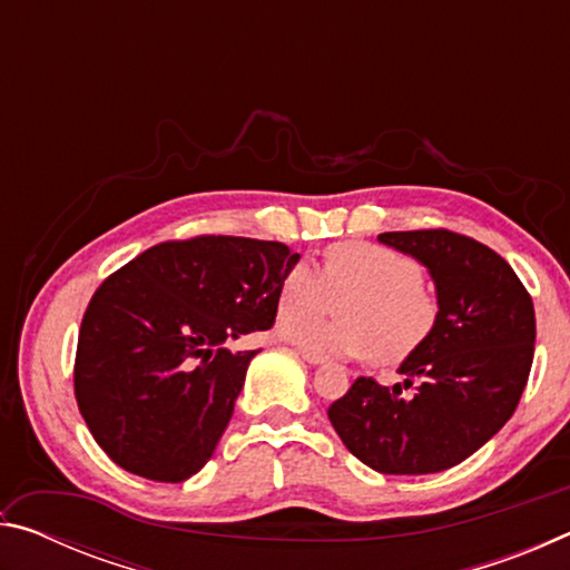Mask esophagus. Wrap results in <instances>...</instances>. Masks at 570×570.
<instances>
[{
    "instance_id": "34e87169",
    "label": "esophagus",
    "mask_w": 570,
    "mask_h": 570,
    "mask_svg": "<svg viewBox=\"0 0 570 570\" xmlns=\"http://www.w3.org/2000/svg\"><path fill=\"white\" fill-rule=\"evenodd\" d=\"M298 354H302V360H306L308 364H324L326 362V356H322V354H316V352H308V350H304V346H298L296 350Z\"/></svg>"
}]
</instances>
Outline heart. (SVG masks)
<instances>
[{
	"label": "heart",
	"mask_w": 570,
	"mask_h": 570,
	"mask_svg": "<svg viewBox=\"0 0 570 570\" xmlns=\"http://www.w3.org/2000/svg\"><path fill=\"white\" fill-rule=\"evenodd\" d=\"M422 278L417 258L397 248L370 240L336 244L326 248L322 272L308 262L286 268L276 308L287 316L278 334L322 356L400 364L428 344L440 320L438 296ZM334 295L345 297L340 321L307 314L325 311Z\"/></svg>",
	"instance_id": "obj_1"
}]
</instances>
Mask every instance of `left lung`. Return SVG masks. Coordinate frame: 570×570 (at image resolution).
Segmentation results:
<instances>
[{
  "mask_svg": "<svg viewBox=\"0 0 570 570\" xmlns=\"http://www.w3.org/2000/svg\"><path fill=\"white\" fill-rule=\"evenodd\" d=\"M380 240L430 268L440 320L400 366L412 394L360 377L326 414L364 465L428 475L470 458L513 417L533 364V298L503 256L455 230H390Z\"/></svg>",
  "mask_w": 570,
  "mask_h": 570,
  "instance_id": "obj_1",
  "label": "left lung"
}]
</instances>
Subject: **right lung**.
<instances>
[{
	"label": "right lung",
	"instance_id": "1",
	"mask_svg": "<svg viewBox=\"0 0 570 570\" xmlns=\"http://www.w3.org/2000/svg\"><path fill=\"white\" fill-rule=\"evenodd\" d=\"M296 262L278 240L193 236L105 278L77 336L75 400L115 465L156 482L206 465L258 352L230 342L272 330Z\"/></svg>",
	"mask_w": 570,
	"mask_h": 570
}]
</instances>
